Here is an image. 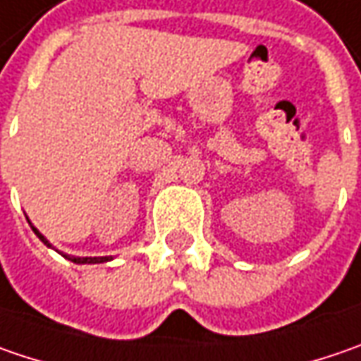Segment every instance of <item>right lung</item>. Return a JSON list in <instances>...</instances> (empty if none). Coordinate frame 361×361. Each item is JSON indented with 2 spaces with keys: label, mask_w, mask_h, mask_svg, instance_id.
I'll return each instance as SVG.
<instances>
[{
  "label": "right lung",
  "mask_w": 361,
  "mask_h": 361,
  "mask_svg": "<svg viewBox=\"0 0 361 361\" xmlns=\"http://www.w3.org/2000/svg\"><path fill=\"white\" fill-rule=\"evenodd\" d=\"M27 222H30V220H27ZM30 226H32V230H34V234H36L39 240L46 244L48 248H54L52 244L48 243V238H46V236H44V234H42V232H39L38 228L34 226L32 222H30ZM60 255H62V252H60ZM62 257L72 260V262H76V264H101V262H109V260H113V257H71V255H62Z\"/></svg>",
  "instance_id": "obj_1"
}]
</instances>
